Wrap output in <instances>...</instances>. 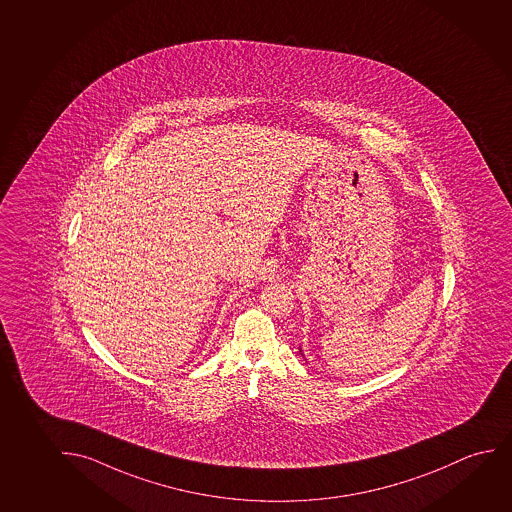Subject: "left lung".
Here are the masks:
<instances>
[{"instance_id":"8db88e82","label":"left lung","mask_w":512,"mask_h":512,"mask_svg":"<svg viewBox=\"0 0 512 512\" xmlns=\"http://www.w3.org/2000/svg\"><path fill=\"white\" fill-rule=\"evenodd\" d=\"M300 353H302V347H300Z\"/></svg>"}]
</instances>
